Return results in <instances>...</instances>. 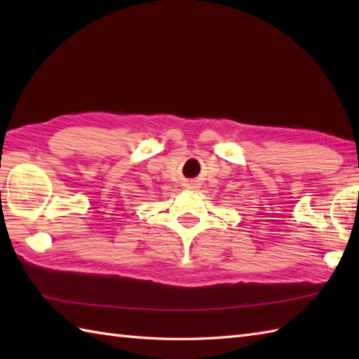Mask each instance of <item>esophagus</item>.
I'll list each match as a JSON object with an SVG mask.
<instances>
[{"instance_id":"obj_1","label":"esophagus","mask_w":359,"mask_h":359,"mask_svg":"<svg viewBox=\"0 0 359 359\" xmlns=\"http://www.w3.org/2000/svg\"><path fill=\"white\" fill-rule=\"evenodd\" d=\"M187 187L191 188V189H196V188H199V184H196V182H191V184H188Z\"/></svg>"}]
</instances>
